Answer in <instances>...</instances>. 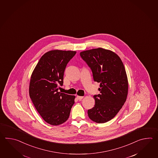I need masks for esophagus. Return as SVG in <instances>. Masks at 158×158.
<instances>
[{
	"label": "esophagus",
	"mask_w": 158,
	"mask_h": 158,
	"mask_svg": "<svg viewBox=\"0 0 158 158\" xmlns=\"http://www.w3.org/2000/svg\"><path fill=\"white\" fill-rule=\"evenodd\" d=\"M83 98H84V97H82V96H77V98L79 101H81L83 99Z\"/></svg>",
	"instance_id": "esophagus-1"
}]
</instances>
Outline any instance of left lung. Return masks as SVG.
Wrapping results in <instances>:
<instances>
[{"instance_id": "obj_1", "label": "left lung", "mask_w": 158, "mask_h": 158, "mask_svg": "<svg viewBox=\"0 0 158 158\" xmlns=\"http://www.w3.org/2000/svg\"><path fill=\"white\" fill-rule=\"evenodd\" d=\"M90 68L94 81L100 83V94L94 95V107L87 111L89 118L97 123L111 120L127 100L128 78L121 59L112 51L98 48L80 52Z\"/></svg>"}]
</instances>
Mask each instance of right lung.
Returning a JSON list of instances; mask_svg holds the SVG:
<instances>
[{"label": "right lung", "mask_w": 158, "mask_h": 158, "mask_svg": "<svg viewBox=\"0 0 158 158\" xmlns=\"http://www.w3.org/2000/svg\"><path fill=\"white\" fill-rule=\"evenodd\" d=\"M76 51L55 50L40 57L30 78L29 95L44 121L52 125L64 123L69 118L75 96L59 92L63 85L64 71Z\"/></svg>", "instance_id": "obj_1"}]
</instances>
